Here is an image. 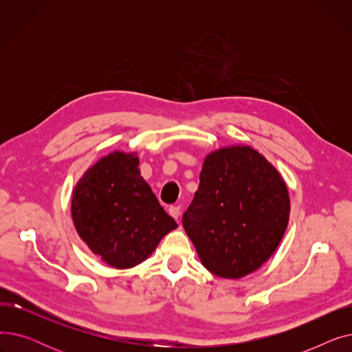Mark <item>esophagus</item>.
<instances>
[{
  "label": "esophagus",
  "instance_id": "1",
  "mask_svg": "<svg viewBox=\"0 0 352 352\" xmlns=\"http://www.w3.org/2000/svg\"><path fill=\"white\" fill-rule=\"evenodd\" d=\"M168 212H170L171 217H174L175 219H178V218H179V214H181V208H179L178 206H173V207L168 208Z\"/></svg>",
  "mask_w": 352,
  "mask_h": 352
}]
</instances>
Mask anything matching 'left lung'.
<instances>
[{
  "label": "left lung",
  "mask_w": 352,
  "mask_h": 352,
  "mask_svg": "<svg viewBox=\"0 0 352 352\" xmlns=\"http://www.w3.org/2000/svg\"><path fill=\"white\" fill-rule=\"evenodd\" d=\"M289 219L287 184L248 145L210 153L182 226L199 260L221 278L256 271L280 245Z\"/></svg>",
  "instance_id": "obj_1"
}]
</instances>
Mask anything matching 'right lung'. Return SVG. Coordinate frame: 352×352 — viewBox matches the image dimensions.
Wrapping results in <instances>:
<instances>
[{
    "label": "right lung",
    "instance_id": "obj_1",
    "mask_svg": "<svg viewBox=\"0 0 352 352\" xmlns=\"http://www.w3.org/2000/svg\"><path fill=\"white\" fill-rule=\"evenodd\" d=\"M135 153L114 151L72 190L71 215L82 241L109 267L133 268L178 226L140 173Z\"/></svg>",
    "mask_w": 352,
    "mask_h": 352
}]
</instances>
